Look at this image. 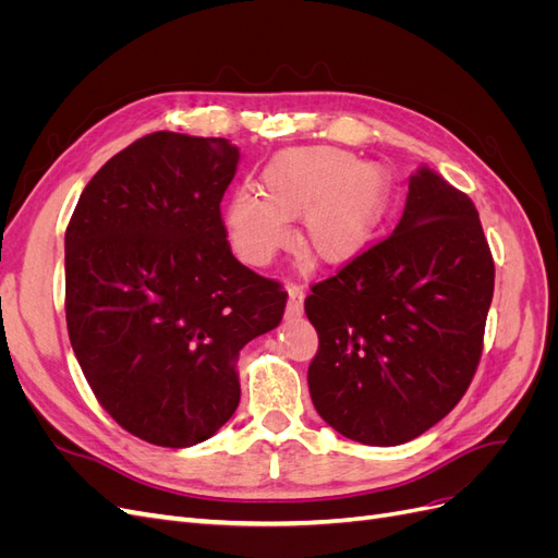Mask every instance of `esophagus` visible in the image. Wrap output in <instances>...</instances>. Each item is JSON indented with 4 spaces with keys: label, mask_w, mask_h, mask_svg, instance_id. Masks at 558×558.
Wrapping results in <instances>:
<instances>
[{
    "label": "esophagus",
    "mask_w": 558,
    "mask_h": 558,
    "mask_svg": "<svg viewBox=\"0 0 558 558\" xmlns=\"http://www.w3.org/2000/svg\"><path fill=\"white\" fill-rule=\"evenodd\" d=\"M302 305H305V293L298 283H289V307H286V312H289V316H300Z\"/></svg>",
    "instance_id": "1"
}]
</instances>
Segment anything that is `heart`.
Wrapping results in <instances>:
<instances>
[{
  "label": "heart",
  "mask_w": 558,
  "mask_h": 558,
  "mask_svg": "<svg viewBox=\"0 0 558 558\" xmlns=\"http://www.w3.org/2000/svg\"><path fill=\"white\" fill-rule=\"evenodd\" d=\"M256 193L232 195L223 211L228 240L248 265H267L298 221V244L320 265H347L375 240L391 197L377 162L335 146L286 148L265 165Z\"/></svg>",
  "instance_id": "obj_1"
}]
</instances>
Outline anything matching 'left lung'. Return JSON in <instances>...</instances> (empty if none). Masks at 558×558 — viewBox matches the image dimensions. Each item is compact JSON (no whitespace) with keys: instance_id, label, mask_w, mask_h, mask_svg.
<instances>
[{"instance_id":"8db88e82","label":"left lung","mask_w":558,"mask_h":558,"mask_svg":"<svg viewBox=\"0 0 558 558\" xmlns=\"http://www.w3.org/2000/svg\"><path fill=\"white\" fill-rule=\"evenodd\" d=\"M492 298L494 256L475 205L421 167L396 230L305 300L320 418L373 447L426 433L477 373Z\"/></svg>"}]
</instances>
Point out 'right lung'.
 Listing matches in <instances>:
<instances>
[{
    "label": "right lung",
    "mask_w": 558,
    "mask_h": 558,
    "mask_svg": "<svg viewBox=\"0 0 558 558\" xmlns=\"http://www.w3.org/2000/svg\"><path fill=\"white\" fill-rule=\"evenodd\" d=\"M240 148L154 132L83 189L64 234L70 342L97 402L158 447L205 442L240 404L238 356L279 326L281 283L232 256Z\"/></svg>",
    "instance_id": "1"
}]
</instances>
